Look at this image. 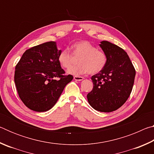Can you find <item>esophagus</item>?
Masks as SVG:
<instances>
[{
	"label": "esophagus",
	"instance_id": "1",
	"mask_svg": "<svg viewBox=\"0 0 154 154\" xmlns=\"http://www.w3.org/2000/svg\"><path fill=\"white\" fill-rule=\"evenodd\" d=\"M74 79L75 81H82L83 79V77H79V76H75Z\"/></svg>",
	"mask_w": 154,
	"mask_h": 154
}]
</instances>
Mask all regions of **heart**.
I'll return each mask as SVG.
<instances>
[{
  "label": "heart",
  "mask_w": 154,
  "mask_h": 154,
  "mask_svg": "<svg viewBox=\"0 0 154 154\" xmlns=\"http://www.w3.org/2000/svg\"><path fill=\"white\" fill-rule=\"evenodd\" d=\"M72 54L75 56H81L78 66L72 67L68 73L75 76L88 73L96 74L102 71L107 62V56L105 52L98 50L96 46L88 41H81L72 45ZM58 60L62 67L69 69L73 62V56L68 49L60 52Z\"/></svg>",
  "instance_id": "heart-1"
}]
</instances>
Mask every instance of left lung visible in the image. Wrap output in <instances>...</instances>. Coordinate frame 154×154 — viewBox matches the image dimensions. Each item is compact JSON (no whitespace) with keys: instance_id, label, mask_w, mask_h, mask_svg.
Returning a JSON list of instances; mask_svg holds the SVG:
<instances>
[{"instance_id":"1","label":"left lung","mask_w":154,"mask_h":154,"mask_svg":"<svg viewBox=\"0 0 154 154\" xmlns=\"http://www.w3.org/2000/svg\"><path fill=\"white\" fill-rule=\"evenodd\" d=\"M99 45L107 56L102 71L92 77L93 89L88 94L90 106L100 112L116 111L128 98L133 87L136 71L123 49L109 41Z\"/></svg>"}]
</instances>
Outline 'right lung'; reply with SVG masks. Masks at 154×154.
<instances>
[{
  "mask_svg": "<svg viewBox=\"0 0 154 154\" xmlns=\"http://www.w3.org/2000/svg\"><path fill=\"white\" fill-rule=\"evenodd\" d=\"M60 51L55 41L40 44L27 49L15 66L14 81L18 94L31 110L51 109L73 79L71 75H63L65 72L58 60Z\"/></svg>",
  "mask_w": 154,
  "mask_h": 154,
  "instance_id": "obj_1",
  "label": "right lung"
}]
</instances>
